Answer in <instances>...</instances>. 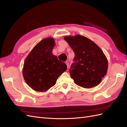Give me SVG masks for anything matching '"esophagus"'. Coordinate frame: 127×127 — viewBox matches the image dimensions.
Wrapping results in <instances>:
<instances>
[{
    "instance_id": "esophagus-1",
    "label": "esophagus",
    "mask_w": 127,
    "mask_h": 127,
    "mask_svg": "<svg viewBox=\"0 0 127 127\" xmlns=\"http://www.w3.org/2000/svg\"><path fill=\"white\" fill-rule=\"evenodd\" d=\"M65 64H66L67 66V68H69V63L68 62V61H66V62H65Z\"/></svg>"
}]
</instances>
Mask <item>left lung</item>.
<instances>
[{
  "label": "left lung",
  "mask_w": 127,
  "mask_h": 127,
  "mask_svg": "<svg viewBox=\"0 0 127 127\" xmlns=\"http://www.w3.org/2000/svg\"><path fill=\"white\" fill-rule=\"evenodd\" d=\"M64 39L75 53L69 69L75 83L84 88L98 85L108 68L107 58L102 50L93 41L80 35L65 36Z\"/></svg>",
  "instance_id": "8db88e82"
}]
</instances>
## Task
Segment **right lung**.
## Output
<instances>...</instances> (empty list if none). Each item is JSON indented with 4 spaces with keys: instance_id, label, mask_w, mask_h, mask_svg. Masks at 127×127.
Segmentation results:
<instances>
[{
    "instance_id": "right-lung-1",
    "label": "right lung",
    "mask_w": 127,
    "mask_h": 127,
    "mask_svg": "<svg viewBox=\"0 0 127 127\" xmlns=\"http://www.w3.org/2000/svg\"><path fill=\"white\" fill-rule=\"evenodd\" d=\"M55 41L46 38L33 48L25 60L23 75L28 85L37 92H45L54 86L67 70V65L52 54Z\"/></svg>"
}]
</instances>
